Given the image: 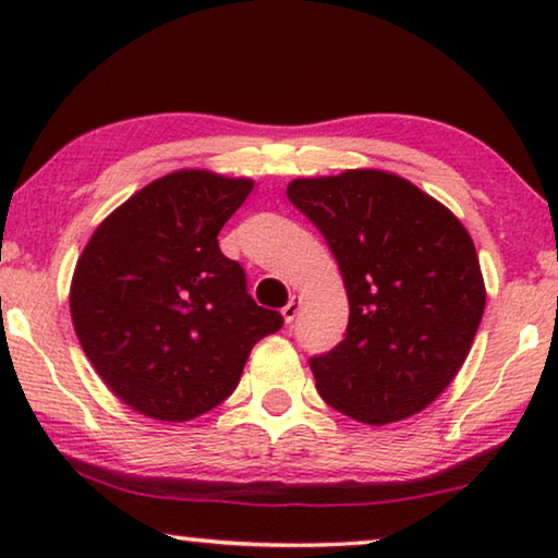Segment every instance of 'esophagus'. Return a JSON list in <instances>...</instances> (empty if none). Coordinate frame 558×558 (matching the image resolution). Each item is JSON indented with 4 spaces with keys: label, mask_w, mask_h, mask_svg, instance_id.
<instances>
[{
    "label": "esophagus",
    "mask_w": 558,
    "mask_h": 558,
    "mask_svg": "<svg viewBox=\"0 0 558 558\" xmlns=\"http://www.w3.org/2000/svg\"><path fill=\"white\" fill-rule=\"evenodd\" d=\"M300 307H302V300H300V296H292V300L287 302V307L281 310V315H284L287 325H292V323H294V317L300 315Z\"/></svg>",
    "instance_id": "1"
}]
</instances>
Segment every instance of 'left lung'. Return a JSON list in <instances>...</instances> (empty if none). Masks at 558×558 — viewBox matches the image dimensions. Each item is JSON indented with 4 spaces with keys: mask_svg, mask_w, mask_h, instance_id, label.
<instances>
[{
    "mask_svg": "<svg viewBox=\"0 0 558 558\" xmlns=\"http://www.w3.org/2000/svg\"><path fill=\"white\" fill-rule=\"evenodd\" d=\"M287 197L325 235L350 302L345 340L310 357L319 396L373 426L418 414L452 384L485 312L468 228L380 170L292 180Z\"/></svg>",
    "mask_w": 558,
    "mask_h": 558,
    "instance_id": "left-lung-1",
    "label": "left lung"
}]
</instances>
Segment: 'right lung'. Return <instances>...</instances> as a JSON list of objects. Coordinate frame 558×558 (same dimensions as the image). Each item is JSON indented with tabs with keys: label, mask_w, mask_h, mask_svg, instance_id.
Wrapping results in <instances>:
<instances>
[{
	"label": "right lung",
	"mask_w": 558,
	"mask_h": 558,
	"mask_svg": "<svg viewBox=\"0 0 558 558\" xmlns=\"http://www.w3.org/2000/svg\"><path fill=\"white\" fill-rule=\"evenodd\" d=\"M254 182L165 174L119 205L75 264L71 317L113 396L159 422H190L239 386L251 348L284 319L251 300L218 233Z\"/></svg>",
	"instance_id": "right-lung-1"
}]
</instances>
